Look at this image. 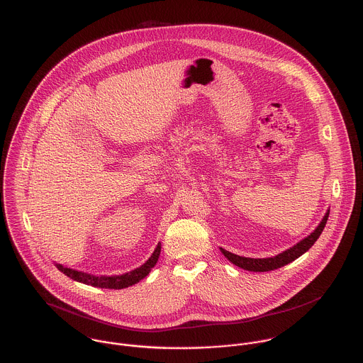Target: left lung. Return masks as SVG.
I'll use <instances>...</instances> for the list:
<instances>
[{
  "label": "left lung",
  "mask_w": 363,
  "mask_h": 363,
  "mask_svg": "<svg viewBox=\"0 0 363 363\" xmlns=\"http://www.w3.org/2000/svg\"><path fill=\"white\" fill-rule=\"evenodd\" d=\"M328 213L330 211L325 212L324 218L321 219V222L318 223V226L311 232V235L308 238H305L303 240H301L299 243H296L294 247L274 256V257H268V259H250V257H242V256H238V255H233L230 252H226L225 249L220 247V252L222 255L229 259L230 262H233L235 265L243 268V269H247V271H253V272H264V271H272V269H277V268H281L292 261L301 257L303 253H306L311 246L314 245V242L318 239V236L321 235L325 223H327V219H328Z\"/></svg>",
  "instance_id": "8db88e82"
}]
</instances>
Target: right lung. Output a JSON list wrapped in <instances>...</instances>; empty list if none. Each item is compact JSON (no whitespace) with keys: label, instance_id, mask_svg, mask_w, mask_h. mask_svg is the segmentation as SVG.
<instances>
[{"label":"right lung","instance_id":"1","mask_svg":"<svg viewBox=\"0 0 363 363\" xmlns=\"http://www.w3.org/2000/svg\"><path fill=\"white\" fill-rule=\"evenodd\" d=\"M159 255H160V243H157L152 256L147 259L141 267H138V268H135V269H133L127 274L111 275V277L91 275V274H86V272H82V271H75L72 268H67L61 264H55V267L62 274H65L67 277H69L74 281H78V282H82V284H86V285H91V286H96V288L123 289V288H128V286L140 282L141 279H144L151 272V269L155 267L156 261L159 259Z\"/></svg>","mask_w":363,"mask_h":363}]
</instances>
